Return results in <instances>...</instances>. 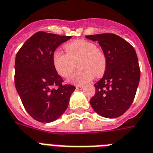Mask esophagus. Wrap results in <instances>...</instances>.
I'll list each match as a JSON object with an SVG mask.
<instances>
[{"mask_svg": "<svg viewBox=\"0 0 153 153\" xmlns=\"http://www.w3.org/2000/svg\"><path fill=\"white\" fill-rule=\"evenodd\" d=\"M76 89L77 90H82L83 88H84V86H82V85H76Z\"/></svg>", "mask_w": 153, "mask_h": 153, "instance_id": "obj_1", "label": "esophagus"}]
</instances>
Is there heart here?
<instances>
[{"instance_id": "1", "label": "heart", "mask_w": 153, "mask_h": 153, "mask_svg": "<svg viewBox=\"0 0 153 153\" xmlns=\"http://www.w3.org/2000/svg\"><path fill=\"white\" fill-rule=\"evenodd\" d=\"M66 53L55 50L53 53V65L56 73L63 77H68L77 63L80 68L68 82L73 85H85L96 76H102L105 72L107 61L105 53L97 48L95 44L85 40H76L65 46Z\"/></svg>"}]
</instances>
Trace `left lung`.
<instances>
[{
	"label": "left lung",
	"mask_w": 153,
	"mask_h": 153,
	"mask_svg": "<svg viewBox=\"0 0 153 153\" xmlns=\"http://www.w3.org/2000/svg\"><path fill=\"white\" fill-rule=\"evenodd\" d=\"M86 38L97 41L107 61L103 77L94 85L96 93L90 105L103 117H120L132 105L139 85L140 71L136 51L115 34H96Z\"/></svg>",
	"instance_id": "8db88e82"
}]
</instances>
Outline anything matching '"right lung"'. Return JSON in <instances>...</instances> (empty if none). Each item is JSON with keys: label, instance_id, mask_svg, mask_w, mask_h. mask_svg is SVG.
I'll list each match as a JSON object with an SVG mask.
<instances>
[{"label": "right lung", "instance_id": "obj_1", "mask_svg": "<svg viewBox=\"0 0 153 153\" xmlns=\"http://www.w3.org/2000/svg\"><path fill=\"white\" fill-rule=\"evenodd\" d=\"M71 36L38 32L25 42L15 60V86L33 119L50 123L65 112L75 86L62 85L53 65V53ZM57 86L58 88H55Z\"/></svg>", "mask_w": 153, "mask_h": 153}]
</instances>
